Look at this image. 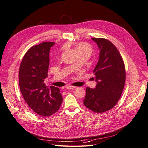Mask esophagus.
<instances>
[{
  "instance_id": "34e87169",
  "label": "esophagus",
  "mask_w": 148,
  "mask_h": 148,
  "mask_svg": "<svg viewBox=\"0 0 148 148\" xmlns=\"http://www.w3.org/2000/svg\"><path fill=\"white\" fill-rule=\"evenodd\" d=\"M65 88L66 89H68V90H71V89H74L75 88V86H69L67 85L65 86Z\"/></svg>"
}]
</instances>
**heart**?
<instances>
[{"mask_svg": "<svg viewBox=\"0 0 148 148\" xmlns=\"http://www.w3.org/2000/svg\"><path fill=\"white\" fill-rule=\"evenodd\" d=\"M76 50L79 54L86 53L90 55L92 52V47L87 43L81 42L76 46Z\"/></svg>", "mask_w": 148, "mask_h": 148, "instance_id": "b5f03b06", "label": "heart"}]
</instances>
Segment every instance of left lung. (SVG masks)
I'll return each instance as SVG.
<instances>
[{"label":"left lung","instance_id":"1","mask_svg":"<svg viewBox=\"0 0 148 148\" xmlns=\"http://www.w3.org/2000/svg\"><path fill=\"white\" fill-rule=\"evenodd\" d=\"M99 50V60L94 69L95 88L87 87L84 106L96 113L110 110L115 106L123 91L125 71L117 48L104 38H91Z\"/></svg>","mask_w":148,"mask_h":148}]
</instances>
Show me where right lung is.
I'll return each instance as SVG.
<instances>
[{
    "mask_svg": "<svg viewBox=\"0 0 148 148\" xmlns=\"http://www.w3.org/2000/svg\"><path fill=\"white\" fill-rule=\"evenodd\" d=\"M53 42H43L32 46L24 55L19 72L20 90L25 102L36 113L48 116L56 113L63 101L57 87H47L49 52Z\"/></svg>",
    "mask_w": 148,
    "mask_h": 148,
    "instance_id": "obj_1",
    "label": "right lung"
}]
</instances>
